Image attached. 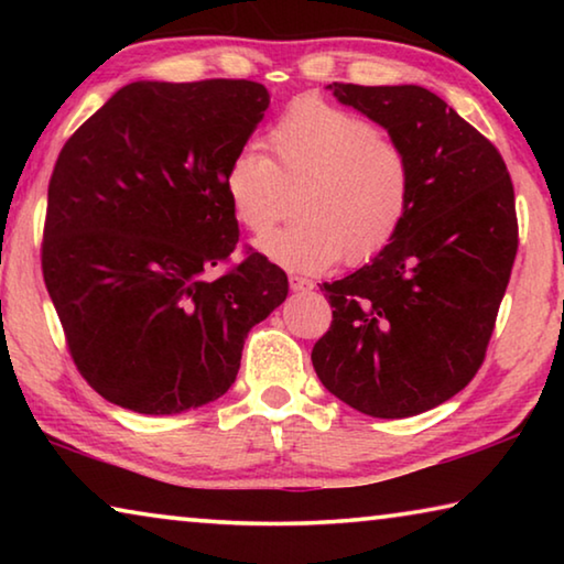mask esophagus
I'll list each match as a JSON object with an SVG mask.
<instances>
[{
  "label": "esophagus",
  "mask_w": 564,
  "mask_h": 564,
  "mask_svg": "<svg viewBox=\"0 0 564 564\" xmlns=\"http://www.w3.org/2000/svg\"><path fill=\"white\" fill-rule=\"evenodd\" d=\"M291 289L293 291H313V285H316V283H313L311 279H305V275H291Z\"/></svg>",
  "instance_id": "1"
}]
</instances>
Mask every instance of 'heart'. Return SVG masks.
I'll return each mask as SVG.
<instances>
[{
    "instance_id": "obj_1",
    "label": "heart",
    "mask_w": 564,
    "mask_h": 564,
    "mask_svg": "<svg viewBox=\"0 0 564 564\" xmlns=\"http://www.w3.org/2000/svg\"><path fill=\"white\" fill-rule=\"evenodd\" d=\"M263 156L236 151L221 191L238 226L263 236L295 198L291 228L271 234L259 251L291 271H323L340 259L360 265L388 248L413 198V169L395 141L373 121L301 99L265 133Z\"/></svg>"
}]
</instances>
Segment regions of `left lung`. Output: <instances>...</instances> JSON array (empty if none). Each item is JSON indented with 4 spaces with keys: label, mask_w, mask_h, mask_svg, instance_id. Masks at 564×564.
I'll return each mask as SVG.
<instances>
[{
    "label": "left lung",
    "mask_w": 564,
    "mask_h": 564,
    "mask_svg": "<svg viewBox=\"0 0 564 564\" xmlns=\"http://www.w3.org/2000/svg\"><path fill=\"white\" fill-rule=\"evenodd\" d=\"M328 89L405 151L413 198L388 248L321 285L333 321L311 360L343 403L410 417L460 393L482 366L518 253L514 188L500 151L433 91Z\"/></svg>",
    "instance_id": "obj_1"
}]
</instances>
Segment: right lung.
<instances>
[{
    "mask_svg": "<svg viewBox=\"0 0 564 564\" xmlns=\"http://www.w3.org/2000/svg\"><path fill=\"white\" fill-rule=\"evenodd\" d=\"M269 109L248 79L133 82L66 139L42 273L82 378L109 403L174 415L221 398L289 275L243 248L221 191ZM214 264L227 271L207 279Z\"/></svg>",
    "mask_w": 564,
    "mask_h": 564,
    "instance_id": "right-lung-1",
    "label": "right lung"
}]
</instances>
